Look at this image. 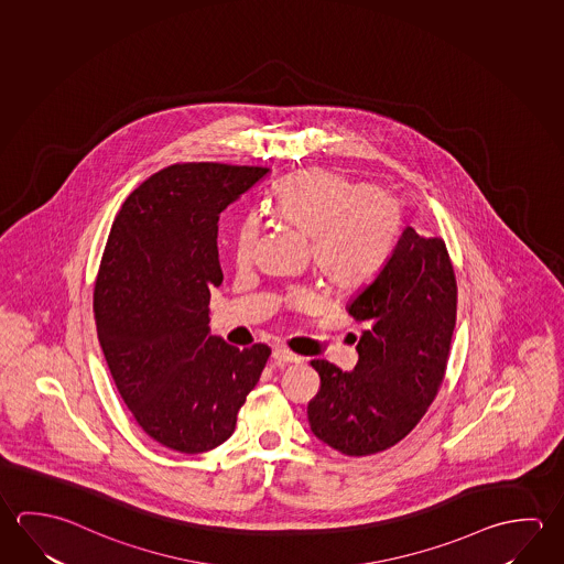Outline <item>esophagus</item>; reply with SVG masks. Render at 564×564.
<instances>
[{"instance_id": "obj_1", "label": "esophagus", "mask_w": 564, "mask_h": 564, "mask_svg": "<svg viewBox=\"0 0 564 564\" xmlns=\"http://www.w3.org/2000/svg\"><path fill=\"white\" fill-rule=\"evenodd\" d=\"M273 358H275L278 362H283V365H299V362H303L301 356L291 352V350H286V348H275V350H273Z\"/></svg>"}]
</instances>
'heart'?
<instances>
[{"label":"heart","mask_w":564,"mask_h":564,"mask_svg":"<svg viewBox=\"0 0 564 564\" xmlns=\"http://www.w3.org/2000/svg\"><path fill=\"white\" fill-rule=\"evenodd\" d=\"M273 216L311 238L318 278L335 291L366 285L382 268L400 228L392 194L330 170H303L286 178L271 198ZM256 219H243L234 239V259L248 265L258 249ZM311 293H295L293 305L313 306Z\"/></svg>","instance_id":"1"}]
</instances>
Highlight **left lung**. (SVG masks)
Returning a JSON list of instances; mask_svg holds the SVG:
<instances>
[{
  "label": "left lung",
  "instance_id": "1",
  "mask_svg": "<svg viewBox=\"0 0 564 564\" xmlns=\"http://www.w3.org/2000/svg\"><path fill=\"white\" fill-rule=\"evenodd\" d=\"M348 313L366 323L356 345L358 365L343 372L313 360L321 388L306 415L321 442L362 457L404 440L444 382L457 313V281L444 239L405 228Z\"/></svg>",
  "mask_w": 564,
  "mask_h": 564
}]
</instances>
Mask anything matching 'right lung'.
<instances>
[{"label":"right lung","mask_w":564,"mask_h":564,"mask_svg":"<svg viewBox=\"0 0 564 564\" xmlns=\"http://www.w3.org/2000/svg\"><path fill=\"white\" fill-rule=\"evenodd\" d=\"M268 172L219 162L160 170L124 199L102 251L93 311L110 375L137 424L180 454L234 434L271 355L261 343L239 350L208 326L209 289L224 281L219 214Z\"/></svg>","instance_id":"right-lung-1"}]
</instances>
